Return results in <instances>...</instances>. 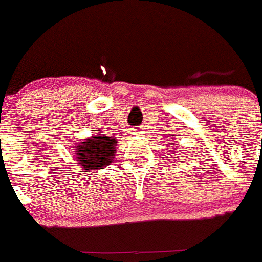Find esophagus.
<instances>
[{
	"label": "esophagus",
	"instance_id": "esophagus-1",
	"mask_svg": "<svg viewBox=\"0 0 262 262\" xmlns=\"http://www.w3.org/2000/svg\"><path fill=\"white\" fill-rule=\"evenodd\" d=\"M142 133V132H139V130H137V129H134V134H137V136H139V134Z\"/></svg>",
	"mask_w": 262,
	"mask_h": 262
}]
</instances>
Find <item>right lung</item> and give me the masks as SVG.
<instances>
[{"label": "right lung", "mask_w": 262, "mask_h": 262, "mask_svg": "<svg viewBox=\"0 0 262 262\" xmlns=\"http://www.w3.org/2000/svg\"><path fill=\"white\" fill-rule=\"evenodd\" d=\"M102 133L103 132L98 130L94 136L75 146V159L77 165L82 169L99 172L101 169H104V167H108L114 160L117 139Z\"/></svg>", "instance_id": "1"}]
</instances>
